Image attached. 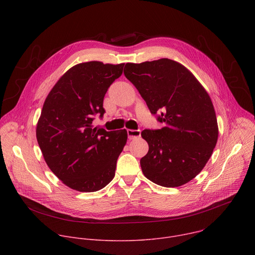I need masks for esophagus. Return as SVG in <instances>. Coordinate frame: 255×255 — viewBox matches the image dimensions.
I'll return each mask as SVG.
<instances>
[{"mask_svg":"<svg viewBox=\"0 0 255 255\" xmlns=\"http://www.w3.org/2000/svg\"><path fill=\"white\" fill-rule=\"evenodd\" d=\"M127 134H128V138L130 140L132 139H136L139 138L141 135V131L140 130H132V129H128L127 130Z\"/></svg>","mask_w":255,"mask_h":255,"instance_id":"esophagus-1","label":"esophagus"}]
</instances>
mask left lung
<instances>
[{
	"label": "left lung",
	"instance_id": "obj_1",
	"mask_svg": "<svg viewBox=\"0 0 255 255\" xmlns=\"http://www.w3.org/2000/svg\"><path fill=\"white\" fill-rule=\"evenodd\" d=\"M124 75L164 123L161 129L141 132L149 146L140 159L143 174L165 188L189 183L205 167L218 140L209 94L186 66L168 58L128 62Z\"/></svg>",
	"mask_w": 255,
	"mask_h": 255
}]
</instances>
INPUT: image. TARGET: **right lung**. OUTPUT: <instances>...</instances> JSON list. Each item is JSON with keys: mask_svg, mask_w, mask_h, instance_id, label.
<instances>
[{"mask_svg": "<svg viewBox=\"0 0 255 255\" xmlns=\"http://www.w3.org/2000/svg\"><path fill=\"white\" fill-rule=\"evenodd\" d=\"M123 66L79 63L65 72L45 99L36 138L50 170L72 190L97 192L115 176L127 131H106L94 127L93 120L96 114L104 115V97L122 75Z\"/></svg>", "mask_w": 255, "mask_h": 255, "instance_id": "obj_1", "label": "right lung"}]
</instances>
